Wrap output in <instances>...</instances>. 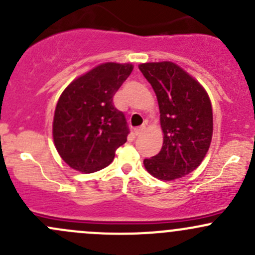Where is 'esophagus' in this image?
I'll list each match as a JSON object with an SVG mask.
<instances>
[{
	"label": "esophagus",
	"mask_w": 255,
	"mask_h": 255,
	"mask_svg": "<svg viewBox=\"0 0 255 255\" xmlns=\"http://www.w3.org/2000/svg\"><path fill=\"white\" fill-rule=\"evenodd\" d=\"M144 129H145V127H144V126H140V127H137V128H135V129H134L135 135H140V134H143Z\"/></svg>",
	"instance_id": "esophagus-1"
}]
</instances>
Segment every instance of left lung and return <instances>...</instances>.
Listing matches in <instances>:
<instances>
[{
  "label": "left lung",
  "instance_id": "1",
  "mask_svg": "<svg viewBox=\"0 0 255 255\" xmlns=\"http://www.w3.org/2000/svg\"><path fill=\"white\" fill-rule=\"evenodd\" d=\"M139 70L156 95L164 133L161 150L144 159V166L156 179L171 181L194 171L210 148V97L199 81L171 61L140 64Z\"/></svg>",
  "mask_w": 255,
  "mask_h": 255
}]
</instances>
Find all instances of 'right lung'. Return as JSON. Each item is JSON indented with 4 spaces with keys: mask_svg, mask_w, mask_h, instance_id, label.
I'll list each match as a JSON object with an SVG mask.
<instances>
[{
    "mask_svg": "<svg viewBox=\"0 0 255 255\" xmlns=\"http://www.w3.org/2000/svg\"><path fill=\"white\" fill-rule=\"evenodd\" d=\"M133 70L132 64L105 63L75 79L56 104L53 138L70 168L90 174L106 168L129 128L113 96Z\"/></svg>",
    "mask_w": 255,
    "mask_h": 255,
    "instance_id": "obj_1",
    "label": "right lung"
}]
</instances>
